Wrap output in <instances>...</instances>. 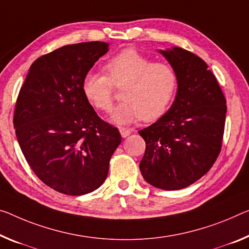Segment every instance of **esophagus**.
I'll return each instance as SVG.
<instances>
[{
    "label": "esophagus",
    "mask_w": 249,
    "mask_h": 249,
    "mask_svg": "<svg viewBox=\"0 0 249 249\" xmlns=\"http://www.w3.org/2000/svg\"><path fill=\"white\" fill-rule=\"evenodd\" d=\"M119 131H120L121 137H122V138H125V137H128V136L130 135V133H131V129H128V128H120Z\"/></svg>",
    "instance_id": "34e87169"
}]
</instances>
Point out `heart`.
<instances>
[{
    "mask_svg": "<svg viewBox=\"0 0 249 249\" xmlns=\"http://www.w3.org/2000/svg\"><path fill=\"white\" fill-rule=\"evenodd\" d=\"M105 74L88 72L82 91L94 108L110 112L114 100V87H124V99L114 109L111 121L130 124L140 120L155 121L169 108L178 86V75L173 66L154 62L133 49L124 50L105 64Z\"/></svg>",
    "mask_w": 249,
    "mask_h": 249,
    "instance_id": "obj_1",
    "label": "heart"
}]
</instances>
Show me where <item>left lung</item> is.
I'll use <instances>...</instances> for the list:
<instances>
[{"label":"left lung","instance_id":"1","mask_svg":"<svg viewBox=\"0 0 249 249\" xmlns=\"http://www.w3.org/2000/svg\"><path fill=\"white\" fill-rule=\"evenodd\" d=\"M159 52L177 72L178 89L168 112L138 131L146 141L139 167L144 180L156 188L178 190L200 179L215 163L227 106L204 60L177 47Z\"/></svg>","mask_w":249,"mask_h":249}]
</instances>
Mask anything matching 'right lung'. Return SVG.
Masks as SVG:
<instances>
[{
	"mask_svg": "<svg viewBox=\"0 0 249 249\" xmlns=\"http://www.w3.org/2000/svg\"><path fill=\"white\" fill-rule=\"evenodd\" d=\"M109 44L64 45L32 63L15 105L21 150L37 177L61 194L80 196L100 187L119 130L99 118L82 91L85 75Z\"/></svg>",
	"mask_w": 249,
	"mask_h": 249,
	"instance_id": "1",
	"label": "right lung"
}]
</instances>
